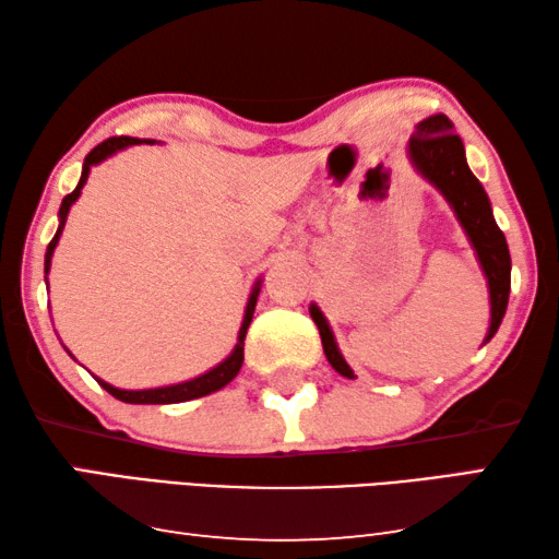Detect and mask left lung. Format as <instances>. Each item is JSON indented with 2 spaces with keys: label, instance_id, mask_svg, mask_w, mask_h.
I'll use <instances>...</instances> for the list:
<instances>
[{
  "label": "left lung",
  "instance_id": "8db88e82",
  "mask_svg": "<svg viewBox=\"0 0 559 559\" xmlns=\"http://www.w3.org/2000/svg\"><path fill=\"white\" fill-rule=\"evenodd\" d=\"M405 154H408L415 174L428 180L448 200L456 222H460L466 239H469L474 257L479 261V269L486 278V288H489L491 318L481 344L491 342L493 334L499 332L506 308H509L511 293V253L503 231L493 219L491 200L469 170L462 139L454 134V124L444 115L418 121L415 134L405 146ZM310 318L318 324L324 357L332 364V369L344 379H354V371L347 359L342 357L328 318L314 302H310Z\"/></svg>",
  "mask_w": 559,
  "mask_h": 559
}]
</instances>
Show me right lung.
Returning <instances> with one entry per match:
<instances>
[{
    "instance_id": "add662e5",
    "label": "right lung",
    "mask_w": 559,
    "mask_h": 559,
    "mask_svg": "<svg viewBox=\"0 0 559 559\" xmlns=\"http://www.w3.org/2000/svg\"><path fill=\"white\" fill-rule=\"evenodd\" d=\"M139 144H156L154 139H134V136H115V139H107L103 144L95 146L90 151L85 164H83V176H80L78 188L70 192V195L63 198L60 202V210H58V229L53 239H50V245L46 249V261H44V273H46V286H48V271H50V259H53V251L60 241V235H63V227H66V219H68V212L70 207L75 205V200L80 198V192H83L85 182L90 178V170L95 166L103 164V160L117 156L119 151H124L129 146H139ZM261 283L263 278L259 276L257 283L251 286L249 293V300H247V308H245V318H241V328L237 334V344L235 349L229 352V357L222 359L217 367L207 369L205 373H200L195 379H188V381H180V383H168V385H156V389H119V385H111L105 379L95 377V381L103 385L107 393L115 395V399L124 401V403H139V405H164V403H186L192 399H202V395H210L219 389H225V385L237 377L239 369H241V361H245V340H247V330L251 324L253 318V308H257V300H259V293H261ZM66 352L70 354V349L66 347ZM73 357V354H70ZM75 359V357H73Z\"/></svg>"
}]
</instances>
